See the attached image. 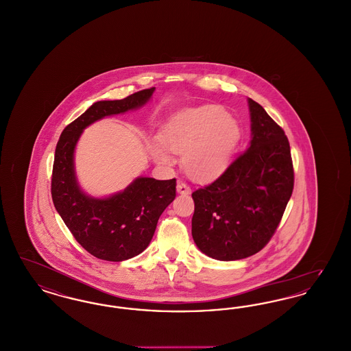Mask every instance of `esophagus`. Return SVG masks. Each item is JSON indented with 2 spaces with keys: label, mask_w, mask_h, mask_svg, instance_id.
<instances>
[{
  "label": "esophagus",
  "mask_w": 351,
  "mask_h": 351,
  "mask_svg": "<svg viewBox=\"0 0 351 351\" xmlns=\"http://www.w3.org/2000/svg\"><path fill=\"white\" fill-rule=\"evenodd\" d=\"M176 188H178V192H179L180 195H189V193H191V188H189L188 184L179 183Z\"/></svg>",
  "instance_id": "obj_1"
}]
</instances>
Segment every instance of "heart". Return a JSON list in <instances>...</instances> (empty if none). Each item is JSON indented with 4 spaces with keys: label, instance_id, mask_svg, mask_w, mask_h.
<instances>
[{
    "label": "heart",
    "instance_id": "heart-1",
    "mask_svg": "<svg viewBox=\"0 0 351 351\" xmlns=\"http://www.w3.org/2000/svg\"><path fill=\"white\" fill-rule=\"evenodd\" d=\"M237 138V126L226 112L206 105L184 110L163 128L160 141L151 143L152 158L163 166L173 163V154L183 155L188 176L209 182L225 169Z\"/></svg>",
    "mask_w": 351,
    "mask_h": 351
}]
</instances>
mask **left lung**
<instances>
[{
  "label": "left lung",
  "instance_id": "obj_1",
  "mask_svg": "<svg viewBox=\"0 0 351 351\" xmlns=\"http://www.w3.org/2000/svg\"><path fill=\"white\" fill-rule=\"evenodd\" d=\"M251 141L213 183L192 193V237L205 255L238 261L262 250L280 223L295 173L288 138L249 99Z\"/></svg>",
  "mask_w": 351,
  "mask_h": 351
}]
</instances>
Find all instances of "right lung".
Listing matches in <instances>:
<instances>
[{
    "mask_svg": "<svg viewBox=\"0 0 351 351\" xmlns=\"http://www.w3.org/2000/svg\"><path fill=\"white\" fill-rule=\"evenodd\" d=\"M155 88L114 101H97L71 122L60 135L52 167L51 196L69 232L93 256L122 262L145 250L158 219L176 196V179L136 178L122 192L95 199L80 189L75 175L73 152L84 129L106 116L141 108Z\"/></svg>",
    "mask_w": 351,
    "mask_h": 351,
    "instance_id": "add662e5",
    "label": "right lung"
}]
</instances>
